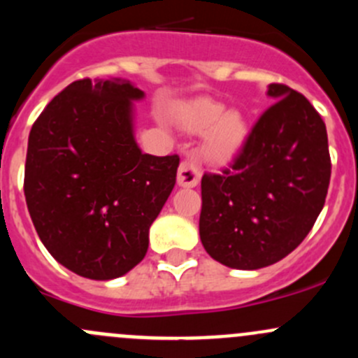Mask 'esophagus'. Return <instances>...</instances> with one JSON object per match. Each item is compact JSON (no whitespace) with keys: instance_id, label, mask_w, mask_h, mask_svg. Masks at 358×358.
I'll list each match as a JSON object with an SVG mask.
<instances>
[{"instance_id":"34e87169","label":"esophagus","mask_w":358,"mask_h":358,"mask_svg":"<svg viewBox=\"0 0 358 358\" xmlns=\"http://www.w3.org/2000/svg\"><path fill=\"white\" fill-rule=\"evenodd\" d=\"M176 180H178V185L183 187V189H192V187H196L199 183L201 169L194 162L183 161L178 168Z\"/></svg>"}]
</instances>
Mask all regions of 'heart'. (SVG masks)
Masks as SVG:
<instances>
[{
	"label": "heart",
	"mask_w": 358,
	"mask_h": 358,
	"mask_svg": "<svg viewBox=\"0 0 358 358\" xmlns=\"http://www.w3.org/2000/svg\"><path fill=\"white\" fill-rule=\"evenodd\" d=\"M173 119L185 131L202 136V156L211 162H227L239 156L249 138V124L241 112L208 96L187 100L173 110Z\"/></svg>",
	"instance_id": "b5f03b06"
}]
</instances>
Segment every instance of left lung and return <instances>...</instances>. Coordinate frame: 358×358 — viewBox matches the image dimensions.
<instances>
[{
  "label": "left lung",
  "instance_id": "obj_1",
  "mask_svg": "<svg viewBox=\"0 0 358 358\" xmlns=\"http://www.w3.org/2000/svg\"><path fill=\"white\" fill-rule=\"evenodd\" d=\"M273 106L243 152L201 180V243L229 268L258 270L286 258L312 230L331 180L327 131L312 103L286 85H268Z\"/></svg>",
  "mask_w": 358,
  "mask_h": 358
}]
</instances>
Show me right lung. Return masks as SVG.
Returning a JSON list of instances; mask_svg holds the SVG:
<instances>
[{
	"instance_id": "add662e5",
	"label": "right lung",
	"mask_w": 358,
	"mask_h": 358,
	"mask_svg": "<svg viewBox=\"0 0 358 358\" xmlns=\"http://www.w3.org/2000/svg\"><path fill=\"white\" fill-rule=\"evenodd\" d=\"M128 79H81L46 106L29 133L24 194L50 255L71 272L110 280L135 268L176 182L178 156L143 154Z\"/></svg>"
}]
</instances>
